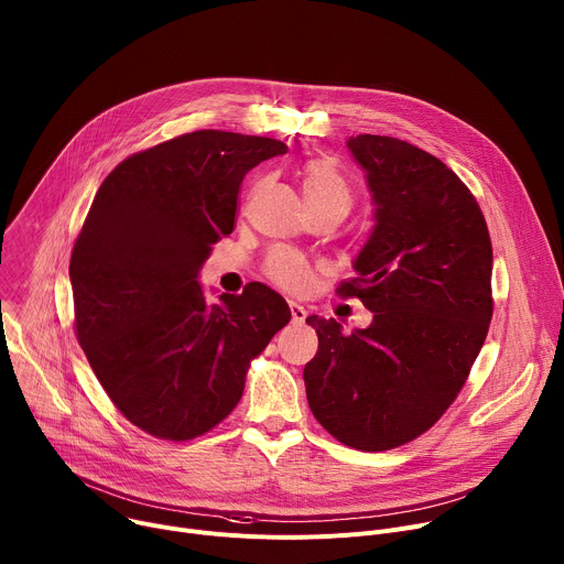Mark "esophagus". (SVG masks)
Returning a JSON list of instances; mask_svg holds the SVG:
<instances>
[{"mask_svg":"<svg viewBox=\"0 0 564 564\" xmlns=\"http://www.w3.org/2000/svg\"><path fill=\"white\" fill-rule=\"evenodd\" d=\"M289 308H291V321H293L295 325L304 323V318H306V308H304L302 304H297V302H291V304H289Z\"/></svg>","mask_w":564,"mask_h":564,"instance_id":"obj_1","label":"esophagus"}]
</instances>
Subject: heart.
<instances>
[{"instance_id":"heart-1","label":"heart","mask_w":564,"mask_h":564,"mask_svg":"<svg viewBox=\"0 0 564 564\" xmlns=\"http://www.w3.org/2000/svg\"><path fill=\"white\" fill-rule=\"evenodd\" d=\"M304 204L349 206V187L343 176L325 161H311L302 170ZM267 275L286 291H304L311 282L308 264L293 250H275L267 262Z\"/></svg>"}]
</instances>
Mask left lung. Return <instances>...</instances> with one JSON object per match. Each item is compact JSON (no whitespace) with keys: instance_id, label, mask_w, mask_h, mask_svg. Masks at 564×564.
Listing matches in <instances>:
<instances>
[{"instance_id":"1","label":"left lung","mask_w":564,"mask_h":564,"mask_svg":"<svg viewBox=\"0 0 564 564\" xmlns=\"http://www.w3.org/2000/svg\"><path fill=\"white\" fill-rule=\"evenodd\" d=\"M373 226L338 286L371 311L365 329L308 316L318 354L304 365L308 408L338 442L390 451L412 442L459 394L492 316V246L462 178L392 137L358 134Z\"/></svg>"}]
</instances>
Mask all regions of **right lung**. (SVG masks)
Here are the masks:
<instances>
[{
    "label": "right lung",
    "mask_w": 564,
    "mask_h": 564,
    "mask_svg": "<svg viewBox=\"0 0 564 564\" xmlns=\"http://www.w3.org/2000/svg\"><path fill=\"white\" fill-rule=\"evenodd\" d=\"M267 137L202 130L124 159L98 187L72 253L76 334L113 405L187 442L239 403L246 369L291 321L262 282L208 304L199 271L232 232L248 170L286 154Z\"/></svg>",
    "instance_id": "obj_1"
}]
</instances>
